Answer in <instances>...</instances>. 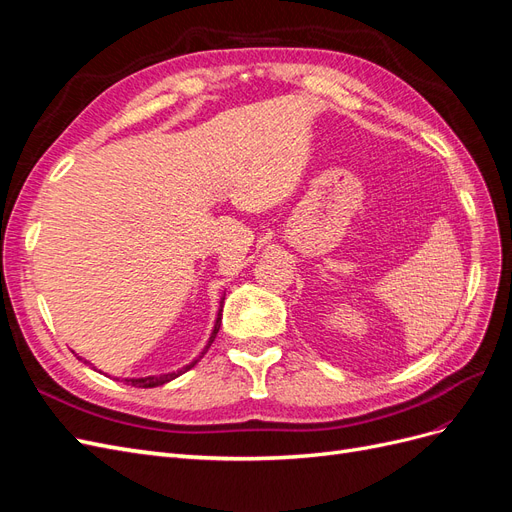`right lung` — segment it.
I'll return each mask as SVG.
<instances>
[{
	"mask_svg": "<svg viewBox=\"0 0 512 512\" xmlns=\"http://www.w3.org/2000/svg\"><path fill=\"white\" fill-rule=\"evenodd\" d=\"M220 322H222V309H220V314H218V322H215V327H213V333H211V337H209V344H207V348H205V352L209 350V346L213 344V339H215V335H218V331H220ZM203 352V354H205ZM198 363V359L194 361V363H190L188 367H183L181 371H173V374H164V376H149V378H132V380H126V382H130L132 386H136V389H153V386H162V384H166V382H170L173 378H177L179 374H183V371H188V369H192L194 365Z\"/></svg>",
	"mask_w": 512,
	"mask_h": 512,
	"instance_id": "add662e5",
	"label": "right lung"
}]
</instances>
